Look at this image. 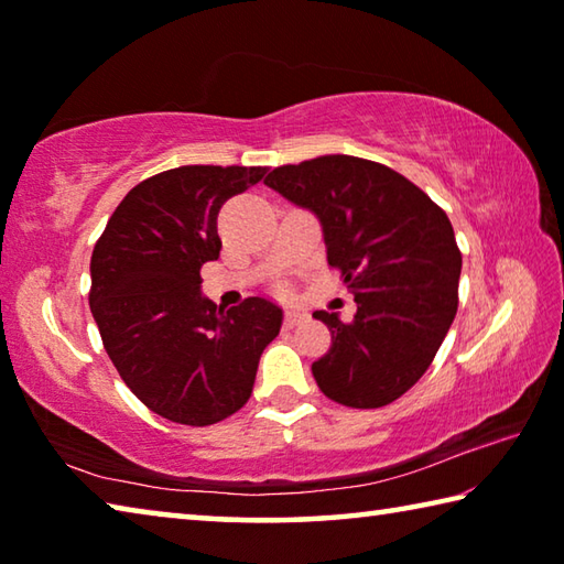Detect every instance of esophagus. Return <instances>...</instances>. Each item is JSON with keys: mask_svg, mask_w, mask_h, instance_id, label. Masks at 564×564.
<instances>
[{"mask_svg": "<svg viewBox=\"0 0 564 564\" xmlns=\"http://www.w3.org/2000/svg\"><path fill=\"white\" fill-rule=\"evenodd\" d=\"M301 321H305V313L301 308H289V311H285V316H283V326L293 328V326H299Z\"/></svg>", "mask_w": 564, "mask_h": 564, "instance_id": "1", "label": "esophagus"}]
</instances>
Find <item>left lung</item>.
<instances>
[{
	"label": "left lung",
	"mask_w": 564,
	"mask_h": 564,
	"mask_svg": "<svg viewBox=\"0 0 564 564\" xmlns=\"http://www.w3.org/2000/svg\"><path fill=\"white\" fill-rule=\"evenodd\" d=\"M265 186L318 216L328 263L358 303L350 323L313 313L330 330L311 366L323 395L393 403L431 368L457 313L463 256L451 218L398 171L346 154L279 166Z\"/></svg>",
	"instance_id": "1"
}]
</instances>
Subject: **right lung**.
<instances>
[{
	"label": "right lung",
	"mask_w": 564,
	"mask_h": 564,
	"mask_svg": "<svg viewBox=\"0 0 564 564\" xmlns=\"http://www.w3.org/2000/svg\"><path fill=\"white\" fill-rule=\"evenodd\" d=\"M265 166H178L133 186L91 253L89 305L123 383L156 415L214 425L251 398L283 311L251 295L218 308L202 265L218 259L221 206Z\"/></svg>",
	"instance_id": "obj_1"
}]
</instances>
